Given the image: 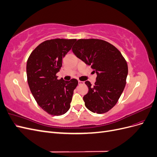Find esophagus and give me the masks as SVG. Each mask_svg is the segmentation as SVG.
<instances>
[{"label": "esophagus", "mask_w": 157, "mask_h": 157, "mask_svg": "<svg viewBox=\"0 0 157 157\" xmlns=\"http://www.w3.org/2000/svg\"><path fill=\"white\" fill-rule=\"evenodd\" d=\"M78 84H79V85H80V84H83L84 83L83 81H80V80H78Z\"/></svg>", "instance_id": "esophagus-1"}]
</instances>
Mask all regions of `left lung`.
<instances>
[{
	"label": "left lung",
	"mask_w": 157,
	"mask_h": 157,
	"mask_svg": "<svg viewBox=\"0 0 157 157\" xmlns=\"http://www.w3.org/2000/svg\"><path fill=\"white\" fill-rule=\"evenodd\" d=\"M72 50L97 73L94 86L85 82L88 88L83 97L85 106L97 114L108 112L116 105L125 87L128 71L125 58L115 46L101 39H79Z\"/></svg>",
	"instance_id": "1"
}]
</instances>
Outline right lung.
Returning a JSON list of instances; mask_svg holds the SVG:
<instances>
[{
    "label": "right lung",
    "instance_id": "obj_1",
    "mask_svg": "<svg viewBox=\"0 0 157 157\" xmlns=\"http://www.w3.org/2000/svg\"><path fill=\"white\" fill-rule=\"evenodd\" d=\"M77 39L47 40L36 46L27 62V77L36 103L53 116L62 115L69 109L78 80L58 79L56 73L63 65V58Z\"/></svg>",
    "mask_w": 157,
    "mask_h": 157
}]
</instances>
